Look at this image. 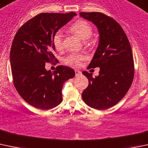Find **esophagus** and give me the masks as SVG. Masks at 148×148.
Masks as SVG:
<instances>
[{
	"instance_id": "esophagus-1",
	"label": "esophagus",
	"mask_w": 148,
	"mask_h": 148,
	"mask_svg": "<svg viewBox=\"0 0 148 148\" xmlns=\"http://www.w3.org/2000/svg\"><path fill=\"white\" fill-rule=\"evenodd\" d=\"M75 74H76V77H78V76L81 75V74H82V72H81V71H79V70L76 69L75 70Z\"/></svg>"
}]
</instances>
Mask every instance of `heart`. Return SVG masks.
I'll use <instances>...</instances> for the list:
<instances>
[{
    "label": "heart",
    "mask_w": 148,
    "mask_h": 148,
    "mask_svg": "<svg viewBox=\"0 0 148 148\" xmlns=\"http://www.w3.org/2000/svg\"><path fill=\"white\" fill-rule=\"evenodd\" d=\"M71 32L75 33L83 40H88L93 33V27L88 22L85 20H79L70 27ZM52 42L57 50L63 49V33L61 29L57 30L52 37ZM84 56L79 53H71L66 57V64L79 66L84 60Z\"/></svg>",
    "instance_id": "obj_1"
}]
</instances>
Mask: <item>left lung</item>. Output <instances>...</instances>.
Returning a JSON list of instances; mask_svg holds the SVG:
<instances>
[{
    "label": "left lung",
    "mask_w": 148,
    "mask_h": 148,
    "mask_svg": "<svg viewBox=\"0 0 148 148\" xmlns=\"http://www.w3.org/2000/svg\"><path fill=\"white\" fill-rule=\"evenodd\" d=\"M91 21L99 32V42L88 69L100 67L95 78L83 71L88 86L82 96L86 105L105 110L117 104L131 86L135 74L133 51L126 34L117 21L99 12L79 13Z\"/></svg>",
    "instance_id": "obj_1"
}]
</instances>
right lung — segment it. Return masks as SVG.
I'll use <instances>...</instances> for the list:
<instances>
[{
  "label": "right lung",
  "instance_id": "1",
  "mask_svg": "<svg viewBox=\"0 0 148 148\" xmlns=\"http://www.w3.org/2000/svg\"><path fill=\"white\" fill-rule=\"evenodd\" d=\"M69 13L43 12L29 19L17 31L10 52L13 84L27 103L49 110L62 101V89L68 79L75 76L69 66L60 65L53 72L45 63L55 58L52 37L54 32L75 16Z\"/></svg>",
  "mask_w": 148,
  "mask_h": 148
}]
</instances>
